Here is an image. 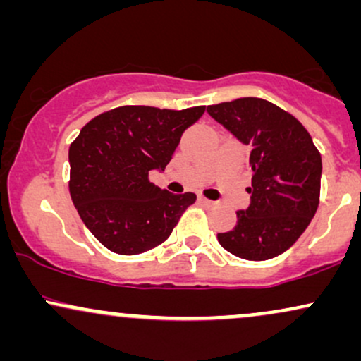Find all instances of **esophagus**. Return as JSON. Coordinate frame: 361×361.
I'll use <instances>...</instances> for the list:
<instances>
[{"label":"esophagus","mask_w":361,"mask_h":361,"mask_svg":"<svg viewBox=\"0 0 361 361\" xmlns=\"http://www.w3.org/2000/svg\"><path fill=\"white\" fill-rule=\"evenodd\" d=\"M198 200H200V204H204L205 207H214L215 205L214 200H209V198H205V197H200Z\"/></svg>","instance_id":"esophagus-1"}]
</instances>
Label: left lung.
Wrapping results in <instances>:
<instances>
[{"mask_svg": "<svg viewBox=\"0 0 361 361\" xmlns=\"http://www.w3.org/2000/svg\"><path fill=\"white\" fill-rule=\"evenodd\" d=\"M207 111L251 149L250 207L238 210V224L217 234L219 243L243 259L275 258L300 238L316 214L321 154L299 120L271 102L238 98Z\"/></svg>", "mask_w": 361, "mask_h": 361, "instance_id": "obj_1", "label": "left lung"}]
</instances>
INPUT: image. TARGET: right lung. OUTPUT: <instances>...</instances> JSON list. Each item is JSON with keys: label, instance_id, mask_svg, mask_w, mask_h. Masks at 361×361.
Wrapping results in <instances>:
<instances>
[{"label": "right lung", "instance_id": "right-lung-1", "mask_svg": "<svg viewBox=\"0 0 361 361\" xmlns=\"http://www.w3.org/2000/svg\"><path fill=\"white\" fill-rule=\"evenodd\" d=\"M205 106H118L90 120L69 147V193L81 221L106 250L140 255L164 243L197 195L149 181L163 171L181 134Z\"/></svg>", "mask_w": 361, "mask_h": 361}]
</instances>
